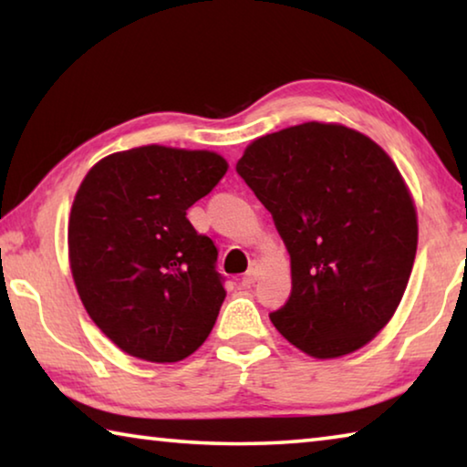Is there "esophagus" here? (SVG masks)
<instances>
[{
    "label": "esophagus",
    "instance_id": "34e87169",
    "mask_svg": "<svg viewBox=\"0 0 467 467\" xmlns=\"http://www.w3.org/2000/svg\"><path fill=\"white\" fill-rule=\"evenodd\" d=\"M257 278H259V265L257 264H251L247 274L243 275V284H244V286H253V284L257 282Z\"/></svg>",
    "mask_w": 467,
    "mask_h": 467
}]
</instances>
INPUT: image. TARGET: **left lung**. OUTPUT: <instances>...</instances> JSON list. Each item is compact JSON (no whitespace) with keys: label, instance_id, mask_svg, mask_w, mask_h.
I'll use <instances>...</instances> for the list:
<instances>
[{"label":"left lung","instance_id":"1","mask_svg":"<svg viewBox=\"0 0 467 467\" xmlns=\"http://www.w3.org/2000/svg\"><path fill=\"white\" fill-rule=\"evenodd\" d=\"M290 253L292 290L275 329L315 358L370 342L412 274L418 223L398 167L373 140L303 123L253 141L236 162Z\"/></svg>","mask_w":467,"mask_h":467}]
</instances>
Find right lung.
Segmentation results:
<instances>
[{"label":"right lung","instance_id":"right-lung-1","mask_svg":"<svg viewBox=\"0 0 467 467\" xmlns=\"http://www.w3.org/2000/svg\"><path fill=\"white\" fill-rule=\"evenodd\" d=\"M226 169L208 150L141 146L102 158L78 189L67 228L78 295L131 357L183 360L214 327L224 275L187 210Z\"/></svg>","mask_w":467,"mask_h":467}]
</instances>
